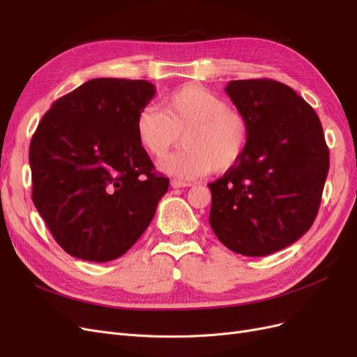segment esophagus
Segmentation results:
<instances>
[{
  "instance_id": "esophagus-1",
  "label": "esophagus",
  "mask_w": 357,
  "mask_h": 357,
  "mask_svg": "<svg viewBox=\"0 0 357 357\" xmlns=\"http://www.w3.org/2000/svg\"><path fill=\"white\" fill-rule=\"evenodd\" d=\"M190 183H185V181H180V180H172L171 181V188L174 189H180V188H189Z\"/></svg>"
}]
</instances>
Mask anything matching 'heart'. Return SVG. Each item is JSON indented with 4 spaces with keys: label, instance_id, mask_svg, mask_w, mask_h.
Wrapping results in <instances>:
<instances>
[{
    "label": "heart",
    "instance_id": "b5f03b06",
    "mask_svg": "<svg viewBox=\"0 0 357 357\" xmlns=\"http://www.w3.org/2000/svg\"><path fill=\"white\" fill-rule=\"evenodd\" d=\"M139 146L156 159L165 158L183 135L180 152L160 164L167 174L190 181L213 169L234 168L245 152L248 123L220 95L199 84H185L162 100V109L147 105L138 113Z\"/></svg>",
    "mask_w": 357,
    "mask_h": 357
}]
</instances>
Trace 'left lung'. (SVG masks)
Wrapping results in <instances>:
<instances>
[{
    "mask_svg": "<svg viewBox=\"0 0 357 357\" xmlns=\"http://www.w3.org/2000/svg\"><path fill=\"white\" fill-rule=\"evenodd\" d=\"M248 123L245 152L210 183V225L229 250L266 256L294 244L314 222L329 171L320 119L304 98L271 79L225 88Z\"/></svg>",
    "mask_w": 357,
    "mask_h": 357,
    "instance_id": "1",
    "label": "left lung"
}]
</instances>
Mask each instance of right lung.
Instances as JSON below:
<instances>
[{"instance_id": "add662e5", "label": "right lung", "mask_w": 357, "mask_h": 357, "mask_svg": "<svg viewBox=\"0 0 357 357\" xmlns=\"http://www.w3.org/2000/svg\"><path fill=\"white\" fill-rule=\"evenodd\" d=\"M155 93L147 80L92 79L38 123L29 146L32 201L68 255L113 261L152 222L169 178L155 172L135 121Z\"/></svg>"}]
</instances>
